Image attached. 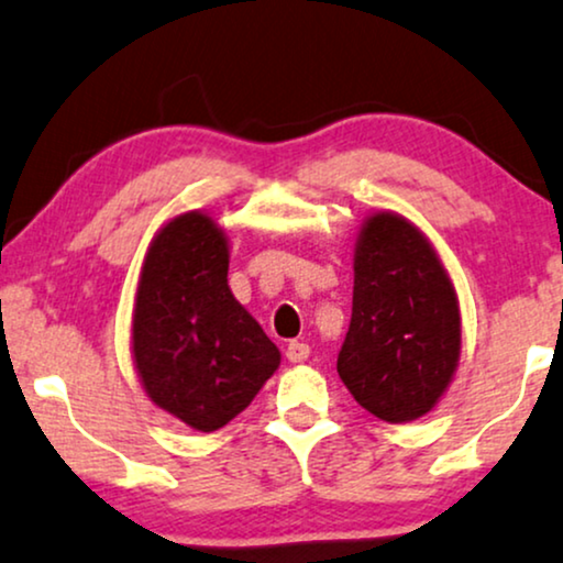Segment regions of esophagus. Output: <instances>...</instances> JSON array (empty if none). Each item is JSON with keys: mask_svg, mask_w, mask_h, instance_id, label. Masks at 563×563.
I'll list each match as a JSON object with an SVG mask.
<instances>
[{"mask_svg": "<svg viewBox=\"0 0 563 563\" xmlns=\"http://www.w3.org/2000/svg\"><path fill=\"white\" fill-rule=\"evenodd\" d=\"M310 357V346L305 342H289L287 344V360L289 363H305Z\"/></svg>", "mask_w": 563, "mask_h": 563, "instance_id": "1", "label": "esophagus"}]
</instances>
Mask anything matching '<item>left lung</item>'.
Wrapping results in <instances>:
<instances>
[{
	"label": "left lung",
	"mask_w": 563,
	"mask_h": 563,
	"mask_svg": "<svg viewBox=\"0 0 563 563\" xmlns=\"http://www.w3.org/2000/svg\"><path fill=\"white\" fill-rule=\"evenodd\" d=\"M352 321L336 371L360 407L409 422L439 405L462 352L460 297L412 221L371 213L355 242Z\"/></svg>",
	"instance_id": "1"
}]
</instances>
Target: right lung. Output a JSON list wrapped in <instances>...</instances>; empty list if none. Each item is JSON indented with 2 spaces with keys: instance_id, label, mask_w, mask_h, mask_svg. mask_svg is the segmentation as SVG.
I'll list each match as a JSON object with an SVG mask.
<instances>
[{
  "instance_id": "1",
  "label": "right lung",
  "mask_w": 563,
  "mask_h": 563,
  "mask_svg": "<svg viewBox=\"0 0 563 563\" xmlns=\"http://www.w3.org/2000/svg\"><path fill=\"white\" fill-rule=\"evenodd\" d=\"M229 240L206 211L172 217L151 240L133 305V363L158 409L213 433L274 376L282 352L234 300Z\"/></svg>"
}]
</instances>
